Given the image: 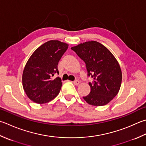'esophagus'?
I'll return each instance as SVG.
<instances>
[{
  "mask_svg": "<svg viewBox=\"0 0 146 146\" xmlns=\"http://www.w3.org/2000/svg\"><path fill=\"white\" fill-rule=\"evenodd\" d=\"M73 84L75 85H78L80 84V82L78 80H75L73 82Z\"/></svg>",
  "mask_w": 146,
  "mask_h": 146,
  "instance_id": "obj_1",
  "label": "esophagus"
}]
</instances>
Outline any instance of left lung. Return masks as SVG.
<instances>
[{
	"mask_svg": "<svg viewBox=\"0 0 146 146\" xmlns=\"http://www.w3.org/2000/svg\"><path fill=\"white\" fill-rule=\"evenodd\" d=\"M86 64L88 75L94 78L89 82L90 92L83 98L88 104L101 106L109 103L118 94L122 73L113 54L101 43L88 41L71 48Z\"/></svg>",
	"mask_w": 146,
	"mask_h": 146,
	"instance_id": "obj_1",
	"label": "left lung"
}]
</instances>
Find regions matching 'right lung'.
I'll use <instances>...</instances> for the list:
<instances>
[{
    "label": "right lung",
    "instance_id": "1",
    "mask_svg": "<svg viewBox=\"0 0 146 146\" xmlns=\"http://www.w3.org/2000/svg\"><path fill=\"white\" fill-rule=\"evenodd\" d=\"M68 48L66 43L49 40L37 48L28 60L23 72V87L34 102L46 103L59 94L61 80L52 77L59 73L58 62Z\"/></svg>",
    "mask_w": 146,
    "mask_h": 146
}]
</instances>
